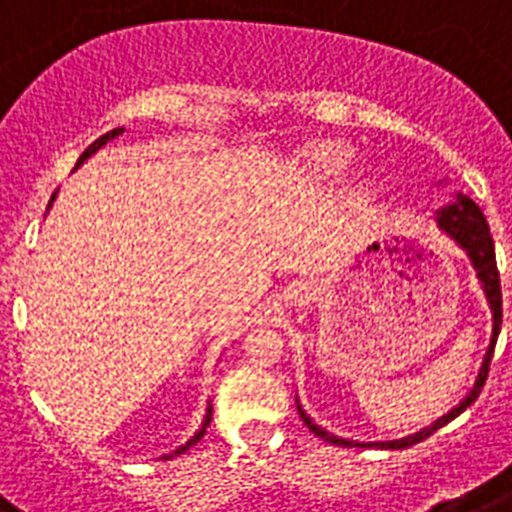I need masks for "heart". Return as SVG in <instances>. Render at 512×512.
Here are the masks:
<instances>
[{
	"instance_id": "b5f03b06",
	"label": "heart",
	"mask_w": 512,
	"mask_h": 512,
	"mask_svg": "<svg viewBox=\"0 0 512 512\" xmlns=\"http://www.w3.org/2000/svg\"><path fill=\"white\" fill-rule=\"evenodd\" d=\"M355 149L347 141L321 139L297 152L294 170L305 184H334L350 170Z\"/></svg>"
}]
</instances>
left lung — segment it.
Wrapping results in <instances>:
<instances>
[{
  "mask_svg": "<svg viewBox=\"0 0 512 512\" xmlns=\"http://www.w3.org/2000/svg\"><path fill=\"white\" fill-rule=\"evenodd\" d=\"M436 220V228L444 231V234L450 236L452 242L458 244L463 249L468 260H471L473 270H476V278H479L481 289H484V297H486V305L492 310V336H489V347L484 352V360H481V368H479V376L473 381L471 392L465 394L460 405H455L447 415L442 418H436L431 426L426 429L415 431V434L405 436V439H392V442H352V439H342V436H334L331 431H326L323 426L310 418V415L302 410L297 400V410L302 415V421L315 436H321L326 442L331 444H342V447H378V450H402V447H410L415 442H423L426 436L434 434L436 429H442L444 423H450L452 418H458L463 413L465 407L473 405L476 397H479L481 386L486 381V373H489V360H492V352H494V344H497V336H500V326H502V292H500V273H497V260H494V242H492V234H489V226H486V218L484 213L479 210V205L468 199L465 194H455L450 205H442L439 210L434 213Z\"/></svg>",
  "mask_w": 512,
  "mask_h": 512,
  "instance_id": "obj_1",
  "label": "left lung"
}]
</instances>
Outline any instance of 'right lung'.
I'll return each mask as SVG.
<instances>
[{
    "instance_id": "1",
    "label": "right lung",
    "mask_w": 512,
    "mask_h": 512,
    "mask_svg": "<svg viewBox=\"0 0 512 512\" xmlns=\"http://www.w3.org/2000/svg\"><path fill=\"white\" fill-rule=\"evenodd\" d=\"M123 131H126V128H112V131H107L105 136H99V139L94 141V144H89V147H86V152H83V155L78 157L76 168H78V165H83V162H86V160H89V157L94 155V152H99V149L105 147L107 141H112V139H115V136H120V134H123ZM54 197H57V191H54V194H52V199H49V207H52ZM49 207H47V210H49ZM210 421H213V405H207L205 421H202V426H199V431H197V434L191 436V439H189V442H186V444H181V447H178V450H173V452H170V455H165V460H168V458H173V455H184V452L189 450L191 444H197L199 439H202V436H205V431H207V426H210Z\"/></svg>"
}]
</instances>
